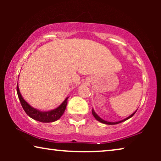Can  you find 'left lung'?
Here are the masks:
<instances>
[{
	"label": "left lung",
	"instance_id": "obj_1",
	"mask_svg": "<svg viewBox=\"0 0 161 161\" xmlns=\"http://www.w3.org/2000/svg\"><path fill=\"white\" fill-rule=\"evenodd\" d=\"M137 111V110H136V111L134 112L133 114H132L130 116H128V117H127L126 119H123V120H121V121H119V122H107V121H105V120H103V119H101L100 116H99L95 112H94V109H92V114H93V116H94V118L96 119L97 120V121H99V122H102V123H103V124H106V125H116V124H119V123H120V122H124V121H125V120H127V119H130V118H131L132 116H133L134 114H136V112Z\"/></svg>",
	"mask_w": 161,
	"mask_h": 161
}]
</instances>
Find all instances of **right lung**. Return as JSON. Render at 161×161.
Listing matches in <instances>:
<instances>
[{"mask_svg": "<svg viewBox=\"0 0 161 161\" xmlns=\"http://www.w3.org/2000/svg\"><path fill=\"white\" fill-rule=\"evenodd\" d=\"M17 95H18L19 100L20 101L21 105L23 107V108L27 115L30 116L31 118L34 119L39 121L41 122H53L55 121L58 120L61 116L63 115L64 112L66 107H67V98L65 99V100L59 105L58 108H55L53 110L49 111H39L34 108L28 104L26 101L24 100L22 97L20 92H19V87H18V83L17 85Z\"/></svg>", "mask_w": 161, "mask_h": 161, "instance_id": "1", "label": "right lung"}]
</instances>
